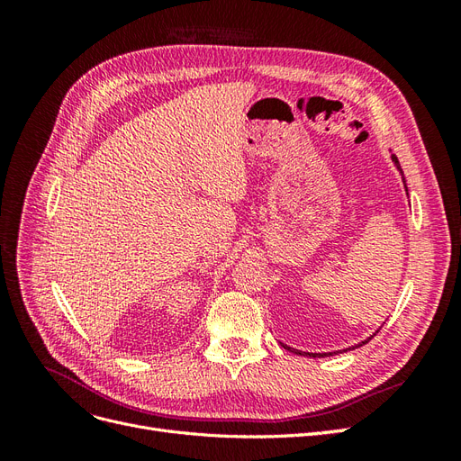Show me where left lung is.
Instances as JSON below:
<instances>
[{
	"instance_id": "obj_1",
	"label": "left lung",
	"mask_w": 461,
	"mask_h": 461,
	"mask_svg": "<svg viewBox=\"0 0 461 461\" xmlns=\"http://www.w3.org/2000/svg\"><path fill=\"white\" fill-rule=\"evenodd\" d=\"M393 161H394V165H396V169L400 171V175H402V180H403V186H406V178H403V171H402V167H400V163H398V158L396 156H393ZM406 192H408V188H406ZM379 332V330H376ZM375 337V334H373ZM371 340V337L367 339V340H364V342H359L357 346H361V344H367ZM283 344V342H281ZM357 346H352V348H346V350H340V352H348V350H354V348H357ZM283 348L285 350H288V352H294V354H298V356H308V357H329V356H332V352H329V354H312V352H300V350H294V348H290V346H286V344H283ZM337 354V352H334Z\"/></svg>"
}]
</instances>
